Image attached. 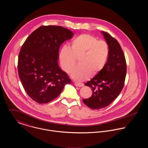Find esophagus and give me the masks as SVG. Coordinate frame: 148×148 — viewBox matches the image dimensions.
<instances>
[{
	"label": "esophagus",
	"instance_id": "1",
	"mask_svg": "<svg viewBox=\"0 0 148 148\" xmlns=\"http://www.w3.org/2000/svg\"><path fill=\"white\" fill-rule=\"evenodd\" d=\"M74 84L77 87H83L84 86V84L82 83H78V82H75Z\"/></svg>",
	"mask_w": 148,
	"mask_h": 148
}]
</instances>
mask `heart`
<instances>
[{
  "label": "heart",
  "mask_w": 148,
  "mask_h": 148,
  "mask_svg": "<svg viewBox=\"0 0 148 148\" xmlns=\"http://www.w3.org/2000/svg\"><path fill=\"white\" fill-rule=\"evenodd\" d=\"M110 55L109 46L106 42L99 40L96 36L83 34L74 38L70 48L62 46L59 52V60L63 70L69 73L77 63L71 77L76 80L88 79L100 73L105 68Z\"/></svg>",
  "instance_id": "1"
}]
</instances>
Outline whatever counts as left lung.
<instances>
[{
    "label": "left lung",
    "mask_w": 148,
    "mask_h": 148,
    "mask_svg": "<svg viewBox=\"0 0 148 148\" xmlns=\"http://www.w3.org/2000/svg\"><path fill=\"white\" fill-rule=\"evenodd\" d=\"M109 46L110 55L102 71L85 83L92 95L83 102L92 109L99 110L109 105L122 90L127 73L125 56L118 42L110 34L102 31Z\"/></svg>",
    "instance_id": "8db88e82"
}]
</instances>
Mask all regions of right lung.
I'll list each match as a JSON object with an SVG mask.
<instances>
[{
	"mask_svg": "<svg viewBox=\"0 0 148 148\" xmlns=\"http://www.w3.org/2000/svg\"><path fill=\"white\" fill-rule=\"evenodd\" d=\"M73 35L62 26H42L23 43L18 55V73L25 91L35 102L52 101L70 84L57 60L60 46Z\"/></svg>",
	"mask_w": 148,
	"mask_h": 148,
	"instance_id": "right-lung-1",
	"label": "right lung"
}]
</instances>
